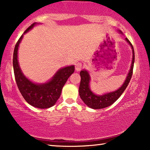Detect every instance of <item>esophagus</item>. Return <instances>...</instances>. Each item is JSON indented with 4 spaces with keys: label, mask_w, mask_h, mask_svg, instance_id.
Returning a JSON list of instances; mask_svg holds the SVG:
<instances>
[{
    "label": "esophagus",
    "mask_w": 150,
    "mask_h": 150,
    "mask_svg": "<svg viewBox=\"0 0 150 150\" xmlns=\"http://www.w3.org/2000/svg\"><path fill=\"white\" fill-rule=\"evenodd\" d=\"M82 68V64L81 62H77L75 64V71H79Z\"/></svg>",
    "instance_id": "obj_1"
}]
</instances>
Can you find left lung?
<instances>
[{"label": "left lung", "mask_w": 150, "mask_h": 150, "mask_svg": "<svg viewBox=\"0 0 150 150\" xmlns=\"http://www.w3.org/2000/svg\"><path fill=\"white\" fill-rule=\"evenodd\" d=\"M118 32L122 33V32H120V30ZM125 40L128 42L129 45L131 46V48H132V62H131V69L129 71L128 75L127 76L126 79H125V82L121 87L118 88L117 90L112 91L110 93H106L101 96L94 94L91 91L90 88H89V82H90L91 79L89 73L85 69L81 71V72H80L81 82H80L79 88V96L81 98L83 102L89 108L93 109H101L110 106L119 98L122 93L124 92L125 89L127 88L129 82H130L131 78L132 77L133 74L134 61H135V52H134L133 47L130 41L127 38H125Z\"/></svg>", "instance_id": "left-lung-1"}]
</instances>
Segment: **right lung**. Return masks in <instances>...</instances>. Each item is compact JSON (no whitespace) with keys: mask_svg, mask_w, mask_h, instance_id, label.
Segmentation results:
<instances>
[{"mask_svg":"<svg viewBox=\"0 0 150 150\" xmlns=\"http://www.w3.org/2000/svg\"><path fill=\"white\" fill-rule=\"evenodd\" d=\"M36 24L37 23H33L29 27L17 41L13 52V70L17 87L25 101L35 108H48L54 106L61 96L64 85L68 78L74 73L75 66L60 69L50 81L44 83H35L23 75L17 59L18 48L23 35L32 30Z\"/></svg>","mask_w":150,"mask_h":150,"instance_id":"obj_1","label":"right lung"}]
</instances>
